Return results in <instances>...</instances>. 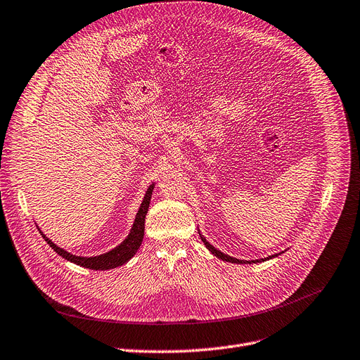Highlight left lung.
Wrapping results in <instances>:
<instances>
[{
	"label": "left lung",
	"mask_w": 360,
	"mask_h": 360,
	"mask_svg": "<svg viewBox=\"0 0 360 360\" xmlns=\"http://www.w3.org/2000/svg\"><path fill=\"white\" fill-rule=\"evenodd\" d=\"M200 239H202V242L205 243V247L215 255V257H219V258H221V260H224V262H229V263H238V264H240V263H245L243 260H238V258H233V257H230V255H226V254H223V252H220L219 250H215L211 243L204 238V236H200ZM271 257H276V255H271ZM271 257H267V258H271ZM260 262V260H258Z\"/></svg>",
	"instance_id": "obj_1"
}]
</instances>
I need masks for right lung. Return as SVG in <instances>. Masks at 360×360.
Here are the masks:
<instances>
[{
    "label": "right lung",
    "mask_w": 360,
    "mask_h": 360,
    "mask_svg": "<svg viewBox=\"0 0 360 360\" xmlns=\"http://www.w3.org/2000/svg\"><path fill=\"white\" fill-rule=\"evenodd\" d=\"M152 191H153V184L149 186V189L145 195V199H143L141 207L139 208L137 212V217L134 220V226L131 229L130 235L127 236V239L118 245L115 250L102 254V255H97V257H77V255H72L69 252H66L65 250L59 248L57 245L44 235L42 232H39L42 235V238L46 239V242L49 245L59 254L60 257H63L65 260L75 263L78 266L82 267H87L91 270H109L113 267H118L122 266L124 263H127L130 258L136 254V251L140 248L141 245V240H143V235H145V219H146V214L149 210V202H150V196H152Z\"/></svg>",
    "instance_id": "obj_1"
}]
</instances>
